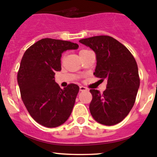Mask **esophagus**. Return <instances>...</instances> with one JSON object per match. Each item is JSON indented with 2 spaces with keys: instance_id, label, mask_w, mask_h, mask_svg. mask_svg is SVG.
<instances>
[{
  "instance_id": "34e87169",
  "label": "esophagus",
  "mask_w": 157,
  "mask_h": 157,
  "mask_svg": "<svg viewBox=\"0 0 157 157\" xmlns=\"http://www.w3.org/2000/svg\"><path fill=\"white\" fill-rule=\"evenodd\" d=\"M86 90H87V88H86L85 86H80V91H86Z\"/></svg>"
}]
</instances>
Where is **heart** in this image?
I'll list each match as a JSON object with an SVG mask.
<instances>
[{
	"label": "heart",
	"mask_w": 157,
	"mask_h": 157,
	"mask_svg": "<svg viewBox=\"0 0 157 157\" xmlns=\"http://www.w3.org/2000/svg\"><path fill=\"white\" fill-rule=\"evenodd\" d=\"M88 51H90V50H87V49H82V50H80V52H79V55H80V56H81L83 54L86 53V52H87Z\"/></svg>",
	"instance_id": "b5f03b06"
}]
</instances>
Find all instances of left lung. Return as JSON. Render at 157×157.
Wrapping results in <instances>:
<instances>
[{
	"label": "left lung",
	"instance_id": "obj_1",
	"mask_svg": "<svg viewBox=\"0 0 157 157\" xmlns=\"http://www.w3.org/2000/svg\"><path fill=\"white\" fill-rule=\"evenodd\" d=\"M79 42L96 53L95 77L107 80L102 93L90 90L93 96L90 113L97 122L115 125L127 116L135 102L140 86L137 62L130 51L111 36H93Z\"/></svg>",
	"mask_w": 157,
	"mask_h": 157
}]
</instances>
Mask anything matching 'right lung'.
I'll use <instances>...</instances> for the list:
<instances>
[{"label": "right lung", "instance_id": "1", "mask_svg": "<svg viewBox=\"0 0 157 157\" xmlns=\"http://www.w3.org/2000/svg\"><path fill=\"white\" fill-rule=\"evenodd\" d=\"M77 43L42 39L25 52L17 73L22 100L32 118L47 128L64 124L71 115L79 86L70 83L64 90L55 81L61 70V54L78 48Z\"/></svg>", "mask_w": 157, "mask_h": 157}]
</instances>
